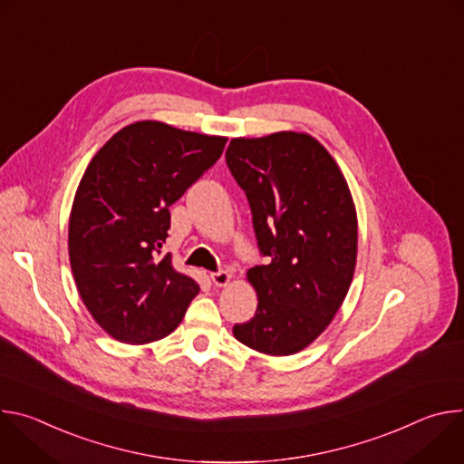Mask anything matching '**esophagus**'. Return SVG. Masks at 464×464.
<instances>
[{
  "label": "esophagus",
  "mask_w": 464,
  "mask_h": 464,
  "mask_svg": "<svg viewBox=\"0 0 464 464\" xmlns=\"http://www.w3.org/2000/svg\"><path fill=\"white\" fill-rule=\"evenodd\" d=\"M211 281H213V285L215 286H227L229 285V281H231V274L229 272H213L211 276Z\"/></svg>",
  "instance_id": "1"
}]
</instances>
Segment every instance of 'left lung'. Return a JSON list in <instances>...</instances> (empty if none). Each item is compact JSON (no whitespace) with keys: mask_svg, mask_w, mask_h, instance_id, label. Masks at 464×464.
Segmentation results:
<instances>
[{"mask_svg":"<svg viewBox=\"0 0 464 464\" xmlns=\"http://www.w3.org/2000/svg\"><path fill=\"white\" fill-rule=\"evenodd\" d=\"M226 161L247 196L258 249L270 258L247 270L258 304L233 334L262 354H295L334 319L353 283L358 220L349 185L303 131L235 138Z\"/></svg>","mask_w":464,"mask_h":464,"instance_id":"obj_1","label":"left lung"}]
</instances>
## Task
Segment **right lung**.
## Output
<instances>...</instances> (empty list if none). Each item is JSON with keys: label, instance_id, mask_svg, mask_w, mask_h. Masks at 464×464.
Returning a JSON list of instances; mask_svg holds the SVG:
<instances>
[{"label": "right lung", "instance_id": "add662e5", "mask_svg": "<svg viewBox=\"0 0 464 464\" xmlns=\"http://www.w3.org/2000/svg\"><path fill=\"white\" fill-rule=\"evenodd\" d=\"M226 141L138 121L90 161L70 215V262L82 303L117 342L143 345L169 336L200 292L161 247L169 208L217 163Z\"/></svg>", "mask_w": 464, "mask_h": 464}]
</instances>
